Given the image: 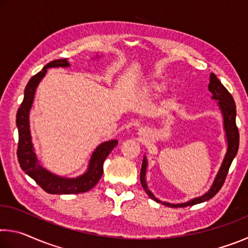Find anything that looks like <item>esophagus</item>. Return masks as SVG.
Here are the masks:
<instances>
[{
  "label": "esophagus",
  "mask_w": 248,
  "mask_h": 248,
  "mask_svg": "<svg viewBox=\"0 0 248 248\" xmlns=\"http://www.w3.org/2000/svg\"><path fill=\"white\" fill-rule=\"evenodd\" d=\"M138 134H139L140 137H143V138H145V137H148L149 134H150V131H149V129L148 128H140V129H138Z\"/></svg>",
  "instance_id": "1"
}]
</instances>
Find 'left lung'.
<instances>
[{
	"mask_svg": "<svg viewBox=\"0 0 248 248\" xmlns=\"http://www.w3.org/2000/svg\"><path fill=\"white\" fill-rule=\"evenodd\" d=\"M208 90L212 95V99L217 100V107H219L222 117H223V128L225 131V139L226 143H228V148H226V152L224 155L223 161L221 163V166L215 177V180L209 188L208 191H205L202 196L196 197L194 199H190L187 202L183 203H170L165 202V201H161L157 199L156 197L153 195V192L149 189L148 184H146V170H148V158L144 155L143 162H142L141 173H140V180L141 185L143 187L146 194L151 199L156 201L158 203H162L170 208H184L188 207V205H194L197 203L204 202L211 199L212 197L217 195V192L221 189L222 185H223L226 175L231 164H232L234 157L236 156L238 151V144H240V134H238V129L236 127V106H235V102L232 97V95L229 93V91L223 86L219 78L216 77L215 73L210 74L209 85Z\"/></svg>",
	"mask_w": 248,
	"mask_h": 248,
	"instance_id": "1",
	"label": "left lung"
}]
</instances>
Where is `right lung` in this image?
Masks as SVG:
<instances>
[{"mask_svg": "<svg viewBox=\"0 0 248 248\" xmlns=\"http://www.w3.org/2000/svg\"><path fill=\"white\" fill-rule=\"evenodd\" d=\"M96 58H98V56ZM68 66H70L68 59H59V60L51 61L47 65H45L40 72L33 75L25 87L23 103L20 104L17 115H16V125L18 129L17 157L19 165L25 173L35 180L46 192L52 195L81 194V192L92 189L99 182L104 173L103 164L105 159L112 149L118 144L117 140H109L102 142L99 145L96 146V149L91 155L86 170L78 177H62V176L51 173L40 164L31 140L29 111H31L32 106L37 86L39 85L41 79L45 78L48 69L68 68Z\"/></svg>", "mask_w": 248, "mask_h": 248, "instance_id": "right-lung-1", "label": "right lung"}]
</instances>
